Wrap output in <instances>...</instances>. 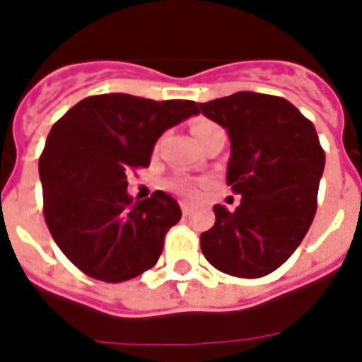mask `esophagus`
Masks as SVG:
<instances>
[{
	"instance_id": "esophagus-1",
	"label": "esophagus",
	"mask_w": 362,
	"mask_h": 362,
	"mask_svg": "<svg viewBox=\"0 0 362 362\" xmlns=\"http://www.w3.org/2000/svg\"><path fill=\"white\" fill-rule=\"evenodd\" d=\"M180 206H182V214H184V216H189V212H192V210H189V206H187L186 203H182Z\"/></svg>"
}]
</instances>
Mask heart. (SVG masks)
I'll list each match as a JSON object with an SVG mask.
<instances>
[{
	"label": "heart",
	"mask_w": 362,
	"mask_h": 362,
	"mask_svg": "<svg viewBox=\"0 0 362 362\" xmlns=\"http://www.w3.org/2000/svg\"><path fill=\"white\" fill-rule=\"evenodd\" d=\"M212 127H218V125L210 120H197L195 124H193V135L195 136L201 135V133L212 129ZM170 186H173V189H176V192L180 193V195H184V197H192V195L197 193V186H195L192 180H184V178L175 180Z\"/></svg>",
	"instance_id": "b5f03b06"
}]
</instances>
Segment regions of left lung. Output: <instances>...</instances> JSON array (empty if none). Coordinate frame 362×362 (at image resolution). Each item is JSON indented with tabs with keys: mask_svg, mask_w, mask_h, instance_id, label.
Segmentation results:
<instances>
[{
	"mask_svg": "<svg viewBox=\"0 0 362 362\" xmlns=\"http://www.w3.org/2000/svg\"><path fill=\"white\" fill-rule=\"evenodd\" d=\"M197 112L226 127L231 139L227 186L240 195L235 212L216 204V223L201 233L214 269L261 278L286 263L306 237L325 167L314 124L287 99L237 92Z\"/></svg>",
	"mask_w": 362,
	"mask_h": 362,
	"instance_id": "1",
	"label": "left lung"
}]
</instances>
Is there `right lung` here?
<instances>
[{"instance_id":"add662e5","label":"right lung","mask_w":362,"mask_h":362,"mask_svg":"<svg viewBox=\"0 0 362 362\" xmlns=\"http://www.w3.org/2000/svg\"><path fill=\"white\" fill-rule=\"evenodd\" d=\"M192 115L197 105L187 99L103 93L78 101L52 125L39 158L42 214L54 242L84 274L118 284L158 263L182 210L159 189L133 203L127 175L148 167L163 131Z\"/></svg>"}]
</instances>
